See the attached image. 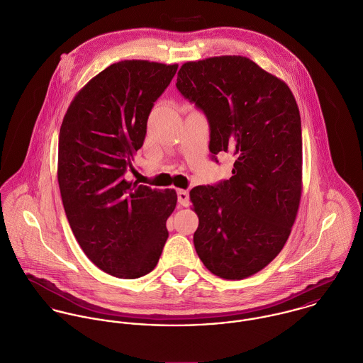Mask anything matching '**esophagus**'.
Listing matches in <instances>:
<instances>
[{"mask_svg":"<svg viewBox=\"0 0 363 363\" xmlns=\"http://www.w3.org/2000/svg\"><path fill=\"white\" fill-rule=\"evenodd\" d=\"M178 202L182 206H188L189 205V194H188V191L178 189Z\"/></svg>","mask_w":363,"mask_h":363,"instance_id":"34e87169","label":"esophagus"}]
</instances>
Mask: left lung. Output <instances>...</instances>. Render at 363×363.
Listing matches in <instances>:
<instances>
[{
	"instance_id": "1",
	"label": "left lung",
	"mask_w": 363,
	"mask_h": 363,
	"mask_svg": "<svg viewBox=\"0 0 363 363\" xmlns=\"http://www.w3.org/2000/svg\"><path fill=\"white\" fill-rule=\"evenodd\" d=\"M179 92L208 116L213 154L235 155L233 177L191 191L203 265L240 281L272 262L289 238L301 198V122L288 84L244 56L181 66Z\"/></svg>"
}]
</instances>
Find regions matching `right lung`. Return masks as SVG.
<instances>
[{"mask_svg": "<svg viewBox=\"0 0 363 363\" xmlns=\"http://www.w3.org/2000/svg\"><path fill=\"white\" fill-rule=\"evenodd\" d=\"M177 69L148 60L111 65L75 94L60 128L57 181L74 237L99 269L116 278L151 272L168 238L177 192L123 175Z\"/></svg>", "mask_w": 363, "mask_h": 363, "instance_id": "1", "label": "right lung"}]
</instances>
